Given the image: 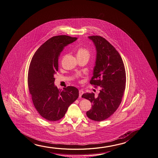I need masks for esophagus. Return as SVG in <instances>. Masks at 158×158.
<instances>
[{"mask_svg": "<svg viewBox=\"0 0 158 158\" xmlns=\"http://www.w3.org/2000/svg\"><path fill=\"white\" fill-rule=\"evenodd\" d=\"M83 91L82 89H80V91H79V97L80 98H81V96H82V95L83 94Z\"/></svg>", "mask_w": 158, "mask_h": 158, "instance_id": "obj_1", "label": "esophagus"}]
</instances>
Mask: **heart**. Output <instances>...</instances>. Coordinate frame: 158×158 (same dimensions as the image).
<instances>
[{
    "label": "heart",
    "instance_id": "1",
    "mask_svg": "<svg viewBox=\"0 0 158 158\" xmlns=\"http://www.w3.org/2000/svg\"><path fill=\"white\" fill-rule=\"evenodd\" d=\"M76 56L78 58H83L87 60H89L90 57L89 51L85 47H80L78 49L76 52Z\"/></svg>",
    "mask_w": 158,
    "mask_h": 158
}]
</instances>
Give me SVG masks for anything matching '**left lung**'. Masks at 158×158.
<instances>
[{"instance_id": "obj_1", "label": "left lung", "mask_w": 158, "mask_h": 158, "mask_svg": "<svg viewBox=\"0 0 158 158\" xmlns=\"http://www.w3.org/2000/svg\"><path fill=\"white\" fill-rule=\"evenodd\" d=\"M96 49V59L90 83L100 90L98 97L94 93L83 94L82 97L92 103L87 111L92 120H105L118 109L120 105L126 86V72L119 53L104 38L89 36Z\"/></svg>"}]
</instances>
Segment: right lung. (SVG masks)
<instances>
[{"label":"right lung","instance_id":"1","mask_svg":"<svg viewBox=\"0 0 158 158\" xmlns=\"http://www.w3.org/2000/svg\"><path fill=\"white\" fill-rule=\"evenodd\" d=\"M77 39L66 35L51 38L35 52L30 63L29 90L35 109L47 120L55 121L63 118L69 105L78 98L79 91L75 87L58 89L54 77L58 70L60 52Z\"/></svg>","mask_w":158,"mask_h":158}]
</instances>
